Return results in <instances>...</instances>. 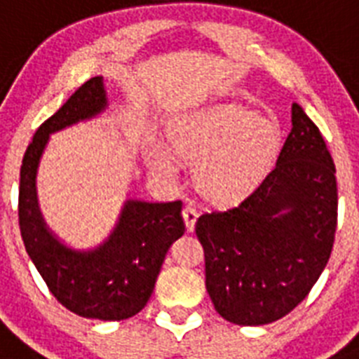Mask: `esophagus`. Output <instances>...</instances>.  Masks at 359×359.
Returning a JSON list of instances; mask_svg holds the SVG:
<instances>
[{"mask_svg":"<svg viewBox=\"0 0 359 359\" xmlns=\"http://www.w3.org/2000/svg\"><path fill=\"white\" fill-rule=\"evenodd\" d=\"M197 206L194 203H188L182 210V217H184V222H186V228L188 231H194L195 228V221H197Z\"/></svg>","mask_w":359,"mask_h":359,"instance_id":"esophagus-1","label":"esophagus"}]
</instances>
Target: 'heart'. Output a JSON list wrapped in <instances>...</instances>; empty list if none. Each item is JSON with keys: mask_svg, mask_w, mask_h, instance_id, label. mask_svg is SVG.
<instances>
[{"mask_svg": "<svg viewBox=\"0 0 359 359\" xmlns=\"http://www.w3.org/2000/svg\"><path fill=\"white\" fill-rule=\"evenodd\" d=\"M175 151L197 164V184L206 197L231 203L246 197L272 170L281 149L276 120L237 104L212 105L180 120L171 131ZM153 170L177 173V158L164 146L151 149Z\"/></svg>", "mask_w": 359, "mask_h": 359, "instance_id": "obj_1", "label": "heart"}]
</instances>
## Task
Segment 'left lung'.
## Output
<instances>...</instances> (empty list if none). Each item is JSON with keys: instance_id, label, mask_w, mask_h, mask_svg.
<instances>
[{"instance_id": "left-lung-1", "label": "left lung", "mask_w": 359, "mask_h": 359, "mask_svg": "<svg viewBox=\"0 0 359 359\" xmlns=\"http://www.w3.org/2000/svg\"><path fill=\"white\" fill-rule=\"evenodd\" d=\"M336 224V165L318 126L292 104L276 168L245 201L203 213L195 224L217 312L243 327L292 312L327 266Z\"/></svg>"}]
</instances>
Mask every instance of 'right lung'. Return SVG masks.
Here are the masks:
<instances>
[{
	"label": "right lung",
	"instance_id": "obj_1",
	"mask_svg": "<svg viewBox=\"0 0 359 359\" xmlns=\"http://www.w3.org/2000/svg\"><path fill=\"white\" fill-rule=\"evenodd\" d=\"M105 107L104 80L95 76L38 128L21 162L18 215L27 254L50 294L82 318L122 321L146 306L168 250L184 233L182 203L129 198L100 246L74 250L47 228L36 195V173L49 135L95 118Z\"/></svg>",
	"mask_w": 359,
	"mask_h": 359
}]
</instances>
